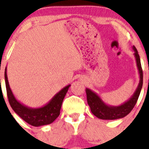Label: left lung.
Masks as SVG:
<instances>
[{
    "instance_id": "8db88e82",
    "label": "left lung",
    "mask_w": 149,
    "mask_h": 149,
    "mask_svg": "<svg viewBox=\"0 0 149 149\" xmlns=\"http://www.w3.org/2000/svg\"><path fill=\"white\" fill-rule=\"evenodd\" d=\"M132 49L134 50V56L135 57L137 69L139 75V82L134 93L130 99L120 105H109L106 104L100 96H99L95 92L88 88L86 89L88 104L91 107V112L100 120H113L123 118L130 113L136 103L143 86V71L139 55L134 46L132 47Z\"/></svg>"
}]
</instances>
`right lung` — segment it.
Returning <instances> with one entry per match:
<instances>
[{
	"mask_svg": "<svg viewBox=\"0 0 149 149\" xmlns=\"http://www.w3.org/2000/svg\"><path fill=\"white\" fill-rule=\"evenodd\" d=\"M5 81L8 100L12 109L22 120L34 127L49 125L59 116L63 98L71 86L69 84L62 88L45 105L40 107H30L21 103L15 97L8 82L7 67L5 70Z\"/></svg>",
	"mask_w": 149,
	"mask_h": 149,
	"instance_id": "right-lung-1",
	"label": "right lung"
}]
</instances>
